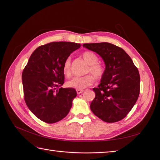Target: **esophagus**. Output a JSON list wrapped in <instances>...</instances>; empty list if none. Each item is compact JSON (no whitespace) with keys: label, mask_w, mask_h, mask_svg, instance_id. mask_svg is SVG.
<instances>
[{"label":"esophagus","mask_w":160,"mask_h":160,"mask_svg":"<svg viewBox=\"0 0 160 160\" xmlns=\"http://www.w3.org/2000/svg\"><path fill=\"white\" fill-rule=\"evenodd\" d=\"M83 92V90H79V89H77V94H81Z\"/></svg>","instance_id":"esophagus-1"}]
</instances>
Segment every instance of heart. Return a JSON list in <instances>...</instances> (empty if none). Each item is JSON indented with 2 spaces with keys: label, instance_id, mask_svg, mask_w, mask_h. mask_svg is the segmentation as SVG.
<instances>
[{
  "label": "heart",
  "instance_id": "1",
  "mask_svg": "<svg viewBox=\"0 0 160 160\" xmlns=\"http://www.w3.org/2000/svg\"><path fill=\"white\" fill-rule=\"evenodd\" d=\"M82 57L87 63L89 65V67L87 69V73L92 74L96 79H101L102 78L105 72V69L104 67L98 62L99 57L98 55L93 52L85 51L83 52ZM71 57H68L65 59L63 67H62L64 73L67 76L71 75ZM93 77L90 74L83 77H75L67 81V85L68 88L75 89H84L93 83Z\"/></svg>",
  "mask_w": 160,
  "mask_h": 160
}]
</instances>
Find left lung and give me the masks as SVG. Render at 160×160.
<instances>
[{
  "label": "left lung",
  "mask_w": 160,
  "mask_h": 160,
  "mask_svg": "<svg viewBox=\"0 0 160 160\" xmlns=\"http://www.w3.org/2000/svg\"><path fill=\"white\" fill-rule=\"evenodd\" d=\"M83 47L99 54L105 64L104 75L90 108L105 122H119L127 116L139 95L140 76L132 59L121 47L109 42L85 43Z\"/></svg>",
  "instance_id": "1"
}]
</instances>
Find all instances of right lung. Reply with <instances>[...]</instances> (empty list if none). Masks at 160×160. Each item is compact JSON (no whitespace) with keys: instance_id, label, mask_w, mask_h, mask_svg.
<instances>
[{"instance_id":"1","label":"right lung","mask_w":160,"mask_h":160,"mask_svg":"<svg viewBox=\"0 0 160 160\" xmlns=\"http://www.w3.org/2000/svg\"><path fill=\"white\" fill-rule=\"evenodd\" d=\"M80 47L78 43L64 41L41 45L34 51L24 68L25 103L42 122L54 123L69 113L77 92L73 88H59L65 80L62 67L67 58Z\"/></svg>"}]
</instances>
